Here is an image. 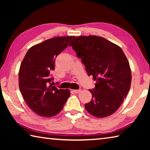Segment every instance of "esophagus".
<instances>
[{
    "label": "esophagus",
    "mask_w": 150,
    "mask_h": 150,
    "mask_svg": "<svg viewBox=\"0 0 150 150\" xmlns=\"http://www.w3.org/2000/svg\"><path fill=\"white\" fill-rule=\"evenodd\" d=\"M73 92L74 93H79L81 92V89H78V90H73Z\"/></svg>",
    "instance_id": "34e87169"
}]
</instances>
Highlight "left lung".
Segmentation results:
<instances>
[{
	"instance_id": "obj_1",
	"label": "left lung",
	"mask_w": 150,
	"mask_h": 150,
	"mask_svg": "<svg viewBox=\"0 0 150 150\" xmlns=\"http://www.w3.org/2000/svg\"><path fill=\"white\" fill-rule=\"evenodd\" d=\"M72 48L92 75L95 87L89 90L91 102L85 105L91 115L104 118L118 110L130 88L132 74L122 50L113 43L96 35L79 36L73 40Z\"/></svg>"
}]
</instances>
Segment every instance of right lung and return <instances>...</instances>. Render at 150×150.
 Listing matches in <instances>:
<instances>
[{
	"label": "right lung",
	"mask_w": 150,
	"mask_h": 150,
	"mask_svg": "<svg viewBox=\"0 0 150 150\" xmlns=\"http://www.w3.org/2000/svg\"><path fill=\"white\" fill-rule=\"evenodd\" d=\"M73 38H53L34 45L20 65V91L28 106L40 116L57 115L70 96L69 89H58L52 85L54 78L50 73L55 69V58Z\"/></svg>",
	"instance_id": "add662e5"
}]
</instances>
